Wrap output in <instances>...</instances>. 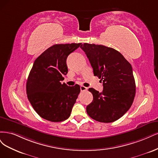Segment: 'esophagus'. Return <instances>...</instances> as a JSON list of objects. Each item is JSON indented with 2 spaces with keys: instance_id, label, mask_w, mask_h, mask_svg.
Instances as JSON below:
<instances>
[{
  "instance_id": "1",
  "label": "esophagus",
  "mask_w": 158,
  "mask_h": 158,
  "mask_svg": "<svg viewBox=\"0 0 158 158\" xmlns=\"http://www.w3.org/2000/svg\"><path fill=\"white\" fill-rule=\"evenodd\" d=\"M87 87H85V86H83V85H81V86H80V89H81V92H83V91H85V90H87Z\"/></svg>"
}]
</instances>
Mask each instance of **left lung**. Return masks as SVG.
<instances>
[{
    "mask_svg": "<svg viewBox=\"0 0 158 158\" xmlns=\"http://www.w3.org/2000/svg\"><path fill=\"white\" fill-rule=\"evenodd\" d=\"M85 52L94 76L102 81V93L93 88L92 102L86 106L91 118L102 123H111L121 118L133 102L136 85L131 64L118 50L104 45L84 43Z\"/></svg>",
    "mask_w": 158,
    "mask_h": 158,
    "instance_id": "obj_1",
    "label": "left lung"
}]
</instances>
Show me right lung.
Segmentation results:
<instances>
[{"mask_svg":"<svg viewBox=\"0 0 158 158\" xmlns=\"http://www.w3.org/2000/svg\"><path fill=\"white\" fill-rule=\"evenodd\" d=\"M81 43L54 44L35 60L29 74L26 92L35 111L42 118L52 122L67 119L71 115L80 86H69L63 75L68 73L66 60Z\"/></svg>","mask_w":158,"mask_h":158,"instance_id":"1","label":"right lung"}]
</instances>
